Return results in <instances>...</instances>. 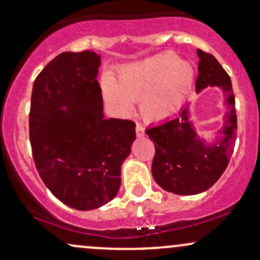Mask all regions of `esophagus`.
Masks as SVG:
<instances>
[{"mask_svg":"<svg viewBox=\"0 0 260 260\" xmlns=\"http://www.w3.org/2000/svg\"><path fill=\"white\" fill-rule=\"evenodd\" d=\"M144 133H145L144 127H143L140 123H137V126H136V134H137V136L143 137V136H144Z\"/></svg>","mask_w":260,"mask_h":260,"instance_id":"1","label":"esophagus"}]
</instances>
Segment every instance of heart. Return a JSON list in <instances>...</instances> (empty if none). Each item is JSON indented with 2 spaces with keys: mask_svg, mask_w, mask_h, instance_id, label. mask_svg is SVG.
<instances>
[{
  "mask_svg": "<svg viewBox=\"0 0 260 260\" xmlns=\"http://www.w3.org/2000/svg\"><path fill=\"white\" fill-rule=\"evenodd\" d=\"M192 66L177 61L172 53L122 68L117 82L104 78L101 86L105 99L122 112L132 109L133 101H140V111L151 121L170 117L177 111L193 84Z\"/></svg>",
  "mask_w": 260,
  "mask_h": 260,
  "instance_id": "obj_1",
  "label": "heart"
}]
</instances>
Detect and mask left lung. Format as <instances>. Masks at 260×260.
<instances>
[{"label": "left lung", "mask_w": 260, "mask_h": 260, "mask_svg": "<svg viewBox=\"0 0 260 260\" xmlns=\"http://www.w3.org/2000/svg\"><path fill=\"white\" fill-rule=\"evenodd\" d=\"M199 57L197 91L208 85H217L225 91V123L221 137L215 144L207 147L197 138L188 121L187 107L176 117L145 131L155 145L151 174L162 189L180 196L204 192L221 177L234 153L237 134V116L231 78L211 53L197 50Z\"/></svg>", "instance_id": "8db88e82"}]
</instances>
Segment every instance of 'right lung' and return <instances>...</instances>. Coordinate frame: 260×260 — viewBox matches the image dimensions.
<instances>
[{"instance_id": "1", "label": "right lung", "mask_w": 260, "mask_h": 260, "mask_svg": "<svg viewBox=\"0 0 260 260\" xmlns=\"http://www.w3.org/2000/svg\"><path fill=\"white\" fill-rule=\"evenodd\" d=\"M100 56L62 52L39 73L31 92L29 138L45 186L77 210L105 205L121 186V165L136 139V123L103 113ZM67 106V110H59Z\"/></svg>"}]
</instances>
